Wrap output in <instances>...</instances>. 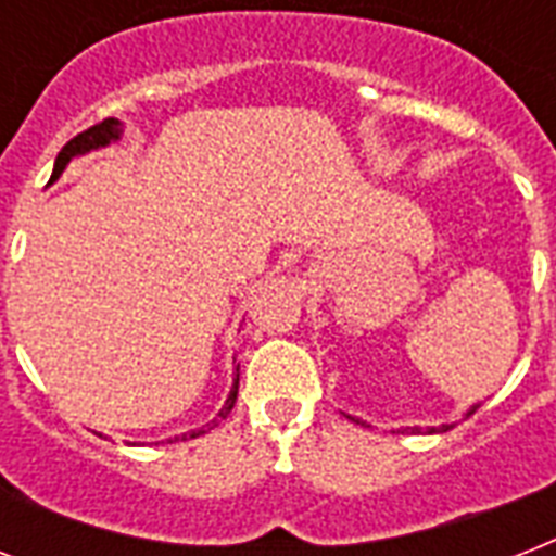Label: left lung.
<instances>
[{
	"mask_svg": "<svg viewBox=\"0 0 556 556\" xmlns=\"http://www.w3.org/2000/svg\"><path fill=\"white\" fill-rule=\"evenodd\" d=\"M476 409H479V404L470 406V409L465 413V418H467V415H473ZM349 418H352V415H349ZM352 421H357V418H352ZM357 424H361V421H357ZM453 427H456V424H441V427H427V430H421V427H406V430H409V432H447V430H453Z\"/></svg>",
	"mask_w": 556,
	"mask_h": 556,
	"instance_id": "left-lung-1",
	"label": "left lung"
}]
</instances>
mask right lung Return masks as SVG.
<instances>
[{
	"label": "right lung",
	"instance_id": "obj_1",
	"mask_svg": "<svg viewBox=\"0 0 556 556\" xmlns=\"http://www.w3.org/2000/svg\"><path fill=\"white\" fill-rule=\"evenodd\" d=\"M121 135H124V124H121L117 117H106L103 124L91 126V129L80 132L77 138H72V141L65 143L63 150H60V155H56L54 173H51V181H48V185H54L56 178L63 176L65 167L72 164V159H80V155H86V152L103 150V147H109V143H117V141H121ZM236 395H239V366H236V371H233V387H230V395H227L225 406L218 409V418H227V413H230V409H233V404H236ZM218 418H213V421L204 424V427H199V430L181 432V435H176V439H185V441L187 439H199V435H204V432L216 427ZM169 444H173V439H169Z\"/></svg>",
	"mask_w": 556,
	"mask_h": 556
}]
</instances>
